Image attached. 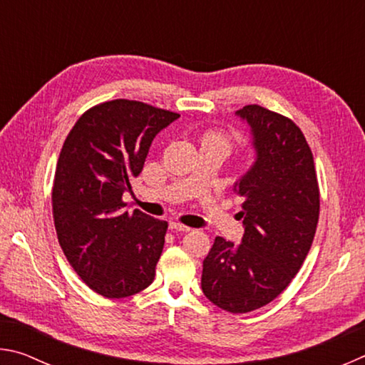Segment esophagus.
Returning <instances> with one entry per match:
<instances>
[{
    "label": "esophagus",
    "instance_id": "34e87169",
    "mask_svg": "<svg viewBox=\"0 0 365 365\" xmlns=\"http://www.w3.org/2000/svg\"><path fill=\"white\" fill-rule=\"evenodd\" d=\"M169 228H170V230H174V232H190V230H191L190 227L182 225L180 222H170Z\"/></svg>",
    "mask_w": 365,
    "mask_h": 365
}]
</instances>
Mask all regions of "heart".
<instances>
[{"instance_id": "b5f03b06", "label": "heart", "mask_w": 365, "mask_h": 365, "mask_svg": "<svg viewBox=\"0 0 365 365\" xmlns=\"http://www.w3.org/2000/svg\"><path fill=\"white\" fill-rule=\"evenodd\" d=\"M202 143H214V145H224L228 148V138L220 132H206L202 137Z\"/></svg>"}]
</instances>
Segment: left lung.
I'll return each mask as SVG.
<instances>
[{"label":"left lung","mask_w":365,"mask_h":365,"mask_svg":"<svg viewBox=\"0 0 365 365\" xmlns=\"http://www.w3.org/2000/svg\"><path fill=\"white\" fill-rule=\"evenodd\" d=\"M256 160L235 183L243 197L242 245L215 237L202 261L201 288L215 306L246 314L274 301L298 274L316 235L320 195L312 151L296 123L248 104Z\"/></svg>","instance_id":"obj_1"}]
</instances>
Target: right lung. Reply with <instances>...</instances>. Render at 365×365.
Segmentation results:
<instances>
[{"mask_svg": "<svg viewBox=\"0 0 365 365\" xmlns=\"http://www.w3.org/2000/svg\"><path fill=\"white\" fill-rule=\"evenodd\" d=\"M178 117L141 101H106L80 115L61 150L51 193L59 245L104 298H127L154 280L168 222L123 211L122 195L154 137Z\"/></svg>", "mask_w": 365, "mask_h": 365, "instance_id": "obj_1", "label": "right lung"}]
</instances>
